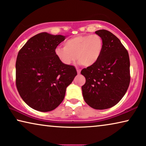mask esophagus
Segmentation results:
<instances>
[{"mask_svg": "<svg viewBox=\"0 0 146 146\" xmlns=\"http://www.w3.org/2000/svg\"><path fill=\"white\" fill-rule=\"evenodd\" d=\"M77 73L78 74H80V70L79 69H77Z\"/></svg>", "mask_w": 146, "mask_h": 146, "instance_id": "esophagus-1", "label": "esophagus"}]
</instances>
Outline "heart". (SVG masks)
<instances>
[{
	"instance_id": "b5f03b06",
	"label": "heart",
	"mask_w": 146,
	"mask_h": 146,
	"mask_svg": "<svg viewBox=\"0 0 146 146\" xmlns=\"http://www.w3.org/2000/svg\"><path fill=\"white\" fill-rule=\"evenodd\" d=\"M103 50V40L98 35H77L64 42V47H57L55 54L62 64L71 65L75 60L86 67L96 64Z\"/></svg>"
}]
</instances>
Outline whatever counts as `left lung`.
<instances>
[{
    "label": "left lung",
    "mask_w": 146,
    "mask_h": 146,
    "mask_svg": "<svg viewBox=\"0 0 146 146\" xmlns=\"http://www.w3.org/2000/svg\"><path fill=\"white\" fill-rule=\"evenodd\" d=\"M95 33L103 40V50L98 62L80 73L86 82L82 86L86 103L95 110H106L116 105L125 94L130 84V60L120 40L107 30Z\"/></svg>",
    "instance_id": "obj_1"
}]
</instances>
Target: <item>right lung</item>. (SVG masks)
Segmentation results:
<instances>
[{"label": "right lung", "mask_w": 146, "mask_h": 146, "mask_svg": "<svg viewBox=\"0 0 146 146\" xmlns=\"http://www.w3.org/2000/svg\"><path fill=\"white\" fill-rule=\"evenodd\" d=\"M66 36L43 32L29 38L17 54L16 83L29 107L50 111L64 100L67 87L77 75L75 67L62 64L55 54Z\"/></svg>", "instance_id": "obj_1"}]
</instances>
